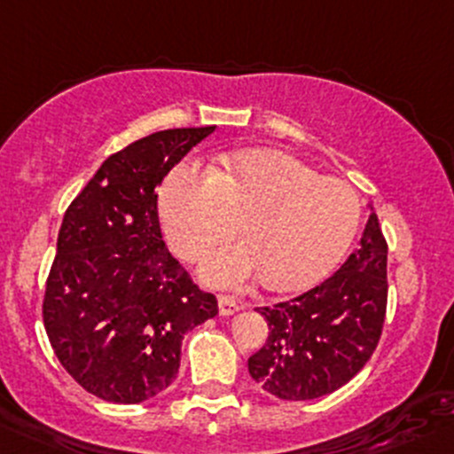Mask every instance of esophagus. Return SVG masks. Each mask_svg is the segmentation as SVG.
Here are the masks:
<instances>
[{"label":"esophagus","instance_id":"obj_1","mask_svg":"<svg viewBox=\"0 0 454 454\" xmlns=\"http://www.w3.org/2000/svg\"><path fill=\"white\" fill-rule=\"evenodd\" d=\"M241 307H244V304L237 302L231 295H219V313H222V316H232V313L239 311Z\"/></svg>","mask_w":454,"mask_h":454}]
</instances>
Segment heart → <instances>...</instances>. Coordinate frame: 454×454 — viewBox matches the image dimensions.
I'll return each mask as SVG.
<instances>
[{
  "label": "heart",
  "instance_id": "b5f03b06",
  "mask_svg": "<svg viewBox=\"0 0 454 454\" xmlns=\"http://www.w3.org/2000/svg\"><path fill=\"white\" fill-rule=\"evenodd\" d=\"M168 241L185 260L237 231L247 241L207 257L201 278L241 286L262 275L273 291H298L323 279L349 251L361 226V199L349 184L320 176L282 152L248 150L223 169L185 160L172 169L159 197Z\"/></svg>",
  "mask_w": 454,
  "mask_h": 454
}]
</instances>
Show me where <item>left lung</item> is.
<instances>
[{
	"label": "left lung",
	"instance_id": "1",
	"mask_svg": "<svg viewBox=\"0 0 454 454\" xmlns=\"http://www.w3.org/2000/svg\"><path fill=\"white\" fill-rule=\"evenodd\" d=\"M387 309V244L376 213L361 247L323 285L260 307L269 338L248 358V374L285 401L320 399L349 383L380 340Z\"/></svg>",
	"mask_w": 454,
	"mask_h": 454
}]
</instances>
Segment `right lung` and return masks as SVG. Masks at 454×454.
<instances>
[{
	"instance_id": "1",
	"label": "right lung",
	"mask_w": 454,
	"mask_h": 454,
	"mask_svg": "<svg viewBox=\"0 0 454 454\" xmlns=\"http://www.w3.org/2000/svg\"><path fill=\"white\" fill-rule=\"evenodd\" d=\"M215 127L150 134L109 156L71 201L46 279L44 329L87 392L143 403L179 374L181 342L217 316V298L169 255L156 188Z\"/></svg>"
}]
</instances>
